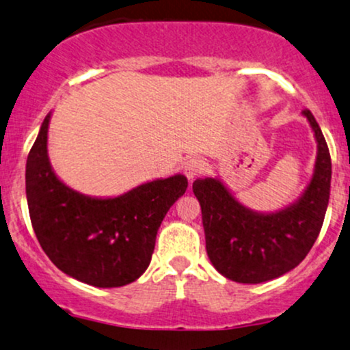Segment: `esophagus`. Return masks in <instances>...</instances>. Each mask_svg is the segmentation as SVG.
<instances>
[{
    "label": "esophagus",
    "instance_id": "obj_1",
    "mask_svg": "<svg viewBox=\"0 0 350 350\" xmlns=\"http://www.w3.org/2000/svg\"><path fill=\"white\" fill-rule=\"evenodd\" d=\"M202 170H204V161L199 158L189 159V161L184 164V174H186V178L189 180H192L196 176H199L200 172H202Z\"/></svg>",
    "mask_w": 350,
    "mask_h": 350
}]
</instances>
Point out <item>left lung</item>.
<instances>
[{
	"instance_id": "8db88e82",
	"label": "left lung",
	"mask_w": 350,
	"mask_h": 350,
	"mask_svg": "<svg viewBox=\"0 0 350 350\" xmlns=\"http://www.w3.org/2000/svg\"><path fill=\"white\" fill-rule=\"evenodd\" d=\"M317 142L316 170L298 202L276 214H256L232 198L217 179L192 184L202 208L206 248L215 270L237 283L278 278L306 258L314 245L329 202L331 154L323 131L304 108Z\"/></svg>"
}]
</instances>
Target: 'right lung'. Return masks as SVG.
I'll return each instance as SVG.
<instances>
[{
    "label": "right lung",
    "mask_w": 350,
    "mask_h": 350,
    "mask_svg": "<svg viewBox=\"0 0 350 350\" xmlns=\"http://www.w3.org/2000/svg\"><path fill=\"white\" fill-rule=\"evenodd\" d=\"M27 154L26 196L31 224L51 262L72 278L98 288H116L143 275L156 234L187 179L172 176L138 186L115 199H92L57 179L47 158V128Z\"/></svg>",
    "instance_id": "add662e5"
}]
</instances>
